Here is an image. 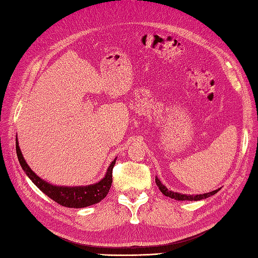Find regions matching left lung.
Listing matches in <instances>:
<instances>
[{
  "mask_svg": "<svg viewBox=\"0 0 258 258\" xmlns=\"http://www.w3.org/2000/svg\"><path fill=\"white\" fill-rule=\"evenodd\" d=\"M155 182H156V185L158 186V188H160V190L162 191L164 195L171 197V199H174V200H176V201H201V200L207 199V197H210V196H212L214 194H216L217 191L221 189V188H218V189H215V190H213V191H210V193L200 194V195H186V194H180V193H176V191H173V190L167 189L165 186H164L161 183V180L157 178V176L155 177Z\"/></svg>",
  "mask_w": 258,
  "mask_h": 258,
  "instance_id": "1",
  "label": "left lung"
}]
</instances>
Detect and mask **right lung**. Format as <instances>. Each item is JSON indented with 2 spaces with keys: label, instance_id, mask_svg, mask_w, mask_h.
I'll use <instances>...</instances> for the list:
<instances>
[{
  "label": "right lung",
  "instance_id": "right-lung-1",
  "mask_svg": "<svg viewBox=\"0 0 258 258\" xmlns=\"http://www.w3.org/2000/svg\"><path fill=\"white\" fill-rule=\"evenodd\" d=\"M16 154H18L19 162L22 168L27 176L34 183L43 193L50 197L51 200L56 202L57 204L65 207L82 208L86 207L96 203H100L108 193L112 185V172L113 167L116 162V158L108 166L105 176L100 182L87 186H56L45 182L44 179L38 177L37 175L32 171L31 167L27 165L22 152L20 150L18 138H16Z\"/></svg>",
  "mask_w": 258,
  "mask_h": 258
}]
</instances>
